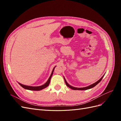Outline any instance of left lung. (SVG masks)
I'll list each match as a JSON object with an SVG mask.
<instances>
[{
	"mask_svg": "<svg viewBox=\"0 0 121 121\" xmlns=\"http://www.w3.org/2000/svg\"><path fill=\"white\" fill-rule=\"evenodd\" d=\"M104 75H105V74H104L103 76H102L101 77V78L99 80H98V81H97L96 82H95V83H94V84H92V85H90V86H87V87H84V88H76V87H72V86H71L69 85V84H68V83L67 82V81H65V79H64V80H65V84H66V85H67L68 87H69V88H71V89H73V90H87V89H91V88H93V87H94L95 86L97 85V84H98L99 83V82L101 81V80H102V78L104 77Z\"/></svg>",
	"mask_w": 121,
	"mask_h": 121,
	"instance_id": "obj_1",
	"label": "left lung"
}]
</instances>
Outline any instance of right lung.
Masks as SVG:
<instances>
[{
  "mask_svg": "<svg viewBox=\"0 0 121 121\" xmlns=\"http://www.w3.org/2000/svg\"><path fill=\"white\" fill-rule=\"evenodd\" d=\"M51 77H52V76H50V77L48 79V81L47 82L44 84V85H43L42 86H37V87H32V86H26V85H22V84H21L20 85H21V86H22L23 87H24L25 89H26L28 90H35V91H39L40 90H42L44 88H45L47 87L49 85V83H50V80L51 79Z\"/></svg>",
  "mask_w": 121,
  "mask_h": 121,
  "instance_id": "add662e5",
  "label": "right lung"
}]
</instances>
